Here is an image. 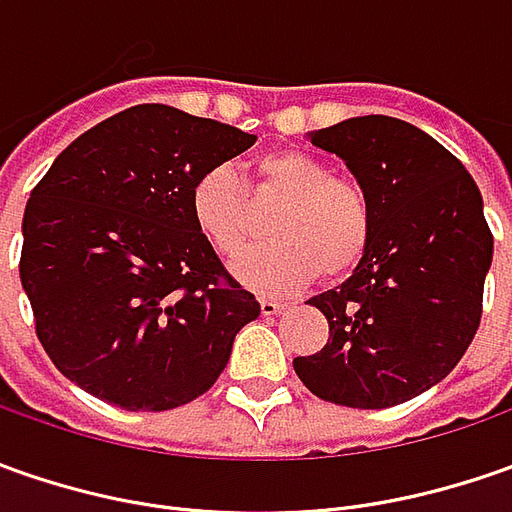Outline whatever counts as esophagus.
Segmentation results:
<instances>
[{
    "label": "esophagus",
    "mask_w": 512,
    "mask_h": 512,
    "mask_svg": "<svg viewBox=\"0 0 512 512\" xmlns=\"http://www.w3.org/2000/svg\"><path fill=\"white\" fill-rule=\"evenodd\" d=\"M259 307H262V316H276V313L287 310L285 302H276V299H262V302H259Z\"/></svg>",
    "instance_id": "34e87169"
}]
</instances>
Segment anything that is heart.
<instances>
[{"mask_svg":"<svg viewBox=\"0 0 512 512\" xmlns=\"http://www.w3.org/2000/svg\"><path fill=\"white\" fill-rule=\"evenodd\" d=\"M253 199H279L267 216V239L233 262V276L262 296H285L319 273L342 279L359 265L373 236V207L364 187L333 176L307 150L262 153L250 173ZM190 216L219 253H236L250 233V205L236 173L207 168L190 185Z\"/></svg>","mask_w":512,"mask_h":512,"instance_id":"b5f03b06","label":"heart"}]
</instances>
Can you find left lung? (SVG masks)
<instances>
[{"label": "left lung", "instance_id": "obj_1", "mask_svg": "<svg viewBox=\"0 0 512 512\" xmlns=\"http://www.w3.org/2000/svg\"><path fill=\"white\" fill-rule=\"evenodd\" d=\"M310 142L364 187L373 236L353 276L307 302L330 339L293 370L325 402L393 407L442 382L479 330L493 262L482 193L450 150L393 116L344 119Z\"/></svg>", "mask_w": 512, "mask_h": 512}]
</instances>
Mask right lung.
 Masks as SVG:
<instances>
[{"label": "right lung", "instance_id": "add662e5", "mask_svg": "<svg viewBox=\"0 0 512 512\" xmlns=\"http://www.w3.org/2000/svg\"><path fill=\"white\" fill-rule=\"evenodd\" d=\"M253 133L136 105L73 139L30 190L19 276L50 362L122 410L207 393L262 307L190 216V185Z\"/></svg>", "mask_w": 512, "mask_h": 512}]
</instances>
